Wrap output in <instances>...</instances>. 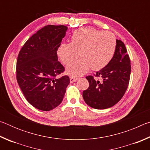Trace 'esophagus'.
Returning a JSON list of instances; mask_svg holds the SVG:
<instances>
[{
  "mask_svg": "<svg viewBox=\"0 0 150 150\" xmlns=\"http://www.w3.org/2000/svg\"><path fill=\"white\" fill-rule=\"evenodd\" d=\"M70 79V82L71 83H73V82H75L76 81H77L78 79L77 77H73V76H71L69 77Z\"/></svg>",
  "mask_w": 150,
  "mask_h": 150,
  "instance_id": "obj_1",
  "label": "esophagus"
}]
</instances>
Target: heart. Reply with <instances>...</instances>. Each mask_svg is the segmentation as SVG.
<instances>
[{"label": "heart", "instance_id": "obj_1", "mask_svg": "<svg viewBox=\"0 0 150 150\" xmlns=\"http://www.w3.org/2000/svg\"><path fill=\"white\" fill-rule=\"evenodd\" d=\"M116 38L110 32H102L94 28L75 30L71 43H63L57 49V55L62 62L67 65L79 56L77 62L67 67L68 74L80 76L88 70H98L110 62L115 54Z\"/></svg>", "mask_w": 150, "mask_h": 150}]
</instances>
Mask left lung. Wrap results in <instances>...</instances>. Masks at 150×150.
<instances>
[{
    "label": "left lung",
    "mask_w": 150,
    "mask_h": 150,
    "mask_svg": "<svg viewBox=\"0 0 150 150\" xmlns=\"http://www.w3.org/2000/svg\"><path fill=\"white\" fill-rule=\"evenodd\" d=\"M126 52L124 43L116 40L115 54L110 62L93 76L86 77L89 87L83 91V96L87 105L95 109H106L122 98L131 72L130 57Z\"/></svg>",
    "instance_id": "8db88e82"
}]
</instances>
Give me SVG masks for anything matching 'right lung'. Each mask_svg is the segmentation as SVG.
Wrapping results in <instances>:
<instances>
[{"label":"right lung","instance_id":"add662e5","mask_svg":"<svg viewBox=\"0 0 150 150\" xmlns=\"http://www.w3.org/2000/svg\"><path fill=\"white\" fill-rule=\"evenodd\" d=\"M67 30L63 25L44 26L27 40L18 56V83L28 102L39 110L60 105L69 84L67 75L57 77L65 71L57 51Z\"/></svg>","mask_w":150,"mask_h":150}]
</instances>
